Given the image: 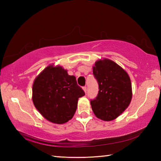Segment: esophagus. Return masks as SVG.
Instances as JSON below:
<instances>
[{
	"label": "esophagus",
	"mask_w": 161,
	"mask_h": 161,
	"mask_svg": "<svg viewBox=\"0 0 161 161\" xmlns=\"http://www.w3.org/2000/svg\"><path fill=\"white\" fill-rule=\"evenodd\" d=\"M83 90L84 91V92H85V93H86V86H84L83 87Z\"/></svg>",
	"instance_id": "1"
}]
</instances>
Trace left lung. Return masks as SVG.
Returning <instances> with one entry per match:
<instances>
[{
  "label": "left lung",
  "instance_id": "obj_1",
  "mask_svg": "<svg viewBox=\"0 0 161 161\" xmlns=\"http://www.w3.org/2000/svg\"><path fill=\"white\" fill-rule=\"evenodd\" d=\"M93 74L99 84V93L91 101L92 111L98 119L111 121L119 117L132 99L131 82L128 73L109 59L96 61Z\"/></svg>",
  "mask_w": 161,
  "mask_h": 161
}]
</instances>
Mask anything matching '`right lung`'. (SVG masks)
I'll use <instances>...</instances> for the list:
<instances>
[{
    "mask_svg": "<svg viewBox=\"0 0 161 161\" xmlns=\"http://www.w3.org/2000/svg\"><path fill=\"white\" fill-rule=\"evenodd\" d=\"M85 95L75 76L69 75L60 65H48L35 79L32 102L47 121L63 124L74 116L78 99Z\"/></svg>",
    "mask_w": 161,
    "mask_h": 161,
    "instance_id": "1",
    "label": "right lung"
}]
</instances>
